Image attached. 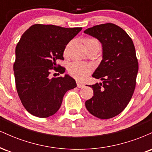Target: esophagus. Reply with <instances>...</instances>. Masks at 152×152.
Segmentation results:
<instances>
[{
	"instance_id": "esophagus-1",
	"label": "esophagus",
	"mask_w": 152,
	"mask_h": 152,
	"mask_svg": "<svg viewBox=\"0 0 152 152\" xmlns=\"http://www.w3.org/2000/svg\"><path fill=\"white\" fill-rule=\"evenodd\" d=\"M76 84H77V86L78 88H83L84 87V84L81 83L80 81H76Z\"/></svg>"
}]
</instances>
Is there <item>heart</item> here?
<instances>
[{
	"label": "heart",
	"mask_w": 152,
	"mask_h": 152,
	"mask_svg": "<svg viewBox=\"0 0 152 152\" xmlns=\"http://www.w3.org/2000/svg\"><path fill=\"white\" fill-rule=\"evenodd\" d=\"M83 46L85 48L88 46H96L99 48V43L96 38H86L83 40ZM92 71V67L89 64H83L77 61L71 63L68 66V72L71 76L76 78V79L82 80L91 74Z\"/></svg>",
	"instance_id": "obj_1"
}]
</instances>
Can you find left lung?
Returning <instances> with one entry per match:
<instances>
[{"mask_svg":"<svg viewBox=\"0 0 152 152\" xmlns=\"http://www.w3.org/2000/svg\"><path fill=\"white\" fill-rule=\"evenodd\" d=\"M84 33L102 44L103 59L92 75L102 83L89 86L94 96L85 105L96 117L108 119L123 111L133 95L139 64L135 47L126 31L114 23L88 28Z\"/></svg>","mask_w":152,"mask_h":152,"instance_id":"obj_1","label":"left lung"}]
</instances>
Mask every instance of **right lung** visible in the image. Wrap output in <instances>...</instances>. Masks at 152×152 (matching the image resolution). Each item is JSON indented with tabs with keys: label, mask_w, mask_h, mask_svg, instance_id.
<instances>
[{
	"label": "right lung",
	"mask_w": 152,
	"mask_h": 152,
	"mask_svg": "<svg viewBox=\"0 0 152 152\" xmlns=\"http://www.w3.org/2000/svg\"><path fill=\"white\" fill-rule=\"evenodd\" d=\"M82 28H63L35 24L22 35L15 48L13 65L18 96L30 114L40 118L49 117L58 111L67 91L76 87L69 75L50 78V70L65 72L56 61L64 60L66 46Z\"/></svg>",
	"instance_id": "right-lung-1"
}]
</instances>
